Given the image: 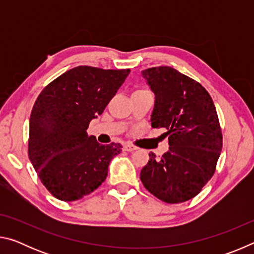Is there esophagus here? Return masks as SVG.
<instances>
[{"label":"esophagus","instance_id":"esophagus-1","mask_svg":"<svg viewBox=\"0 0 254 254\" xmlns=\"http://www.w3.org/2000/svg\"><path fill=\"white\" fill-rule=\"evenodd\" d=\"M123 149L126 150V151H128V152H132L134 151V150H136V147L135 145H132V144H128V143H126L123 145Z\"/></svg>","mask_w":254,"mask_h":254}]
</instances>
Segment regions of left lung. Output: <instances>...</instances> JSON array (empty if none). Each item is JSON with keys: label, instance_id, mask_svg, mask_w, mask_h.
<instances>
[{"label": "left lung", "instance_id": "8db88e82", "mask_svg": "<svg viewBox=\"0 0 254 254\" xmlns=\"http://www.w3.org/2000/svg\"><path fill=\"white\" fill-rule=\"evenodd\" d=\"M142 76L154 93L151 127H163L169 151L160 159L149 153L140 174L143 186L165 203L194 198L213 177L222 151V130L208 92L198 81L168 66Z\"/></svg>", "mask_w": 254, "mask_h": 254}]
</instances>
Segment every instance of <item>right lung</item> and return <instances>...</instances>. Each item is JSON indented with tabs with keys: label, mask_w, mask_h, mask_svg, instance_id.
Here are the masks:
<instances>
[{
	"label": "right lung",
	"mask_w": 254,
	"mask_h": 254,
	"mask_svg": "<svg viewBox=\"0 0 254 254\" xmlns=\"http://www.w3.org/2000/svg\"><path fill=\"white\" fill-rule=\"evenodd\" d=\"M130 69L78 66L51 81L30 115L28 153L51 195L72 201L91 194L106 179L122 145H103L87 134L89 122L103 113Z\"/></svg>",
	"instance_id": "right-lung-1"
}]
</instances>
